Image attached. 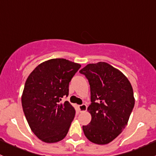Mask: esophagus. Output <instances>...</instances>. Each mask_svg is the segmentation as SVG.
Listing matches in <instances>:
<instances>
[{"label":"esophagus","mask_w":156,"mask_h":156,"mask_svg":"<svg viewBox=\"0 0 156 156\" xmlns=\"http://www.w3.org/2000/svg\"><path fill=\"white\" fill-rule=\"evenodd\" d=\"M87 105L85 104H82V105H80V106H78V109H79V111L81 112H85L86 110H87Z\"/></svg>","instance_id":"1"}]
</instances>
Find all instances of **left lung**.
Returning a JSON list of instances; mask_svg holds the SVG:
<instances>
[{
    "mask_svg": "<svg viewBox=\"0 0 156 156\" xmlns=\"http://www.w3.org/2000/svg\"><path fill=\"white\" fill-rule=\"evenodd\" d=\"M79 72L90 87L87 111L92 118L83 131L94 144H107L127 125L135 103L133 88L122 72L106 62L88 64Z\"/></svg>",
    "mask_w": 156,
    "mask_h": 156,
    "instance_id": "8db88e82",
    "label": "left lung"
}]
</instances>
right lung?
<instances>
[{
  "label": "right lung",
  "instance_id": "obj_1",
  "mask_svg": "<svg viewBox=\"0 0 156 156\" xmlns=\"http://www.w3.org/2000/svg\"><path fill=\"white\" fill-rule=\"evenodd\" d=\"M81 68L66 59H52L37 66L25 84L22 106L33 133L45 143H56L66 136L75 110L68 101L69 82Z\"/></svg>",
  "mask_w": 156,
  "mask_h": 156
}]
</instances>
